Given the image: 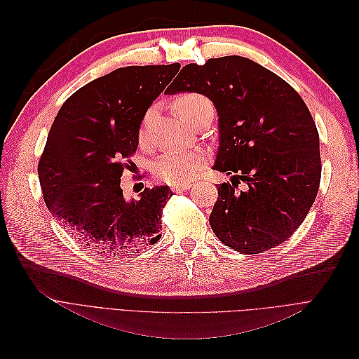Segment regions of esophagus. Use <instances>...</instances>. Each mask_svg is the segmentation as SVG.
Returning <instances> with one entry per match:
<instances>
[{
  "instance_id": "34e87169",
  "label": "esophagus",
  "mask_w": 359,
  "mask_h": 359,
  "mask_svg": "<svg viewBox=\"0 0 359 359\" xmlns=\"http://www.w3.org/2000/svg\"><path fill=\"white\" fill-rule=\"evenodd\" d=\"M190 187H191V184L187 182V184H177V186H172L170 189H172V191L180 193V191H187Z\"/></svg>"
}]
</instances>
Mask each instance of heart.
<instances>
[{
    "mask_svg": "<svg viewBox=\"0 0 359 359\" xmlns=\"http://www.w3.org/2000/svg\"><path fill=\"white\" fill-rule=\"evenodd\" d=\"M178 115L187 123H193L199 115L212 109L211 102L205 95L198 93L181 94L173 103ZM153 116V109L145 114L142 127L139 130L140 144H148V123ZM206 165V156L202 151H170L157 161L154 173L158 181L177 186V184H187L198 175L201 169Z\"/></svg>",
    "mask_w": 359,
    "mask_h": 359,
    "instance_id": "heart-1",
    "label": "heart"
}]
</instances>
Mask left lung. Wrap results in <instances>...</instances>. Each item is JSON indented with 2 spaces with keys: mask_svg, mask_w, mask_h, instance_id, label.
<instances>
[{
  "mask_svg": "<svg viewBox=\"0 0 359 359\" xmlns=\"http://www.w3.org/2000/svg\"><path fill=\"white\" fill-rule=\"evenodd\" d=\"M199 93L219 112L214 169L232 175L219 186L212 232L236 252L257 255L285 243L318 196L322 163L316 123L280 76L238 55L187 64L165 94ZM243 180L248 187L237 191Z\"/></svg>",
  "mask_w": 359,
  "mask_h": 359,
  "instance_id": "8db88e82",
  "label": "left lung"
}]
</instances>
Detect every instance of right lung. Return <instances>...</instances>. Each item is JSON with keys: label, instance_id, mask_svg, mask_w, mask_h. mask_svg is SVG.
<instances>
[{"label": "right lung", "instance_id": "add662e5", "mask_svg": "<svg viewBox=\"0 0 359 359\" xmlns=\"http://www.w3.org/2000/svg\"><path fill=\"white\" fill-rule=\"evenodd\" d=\"M180 64L116 69L64 102L39 160L43 199L76 241L112 259L160 240L168 186L123 196L121 175L139 142L140 123Z\"/></svg>", "mask_w": 359, "mask_h": 359}]
</instances>
